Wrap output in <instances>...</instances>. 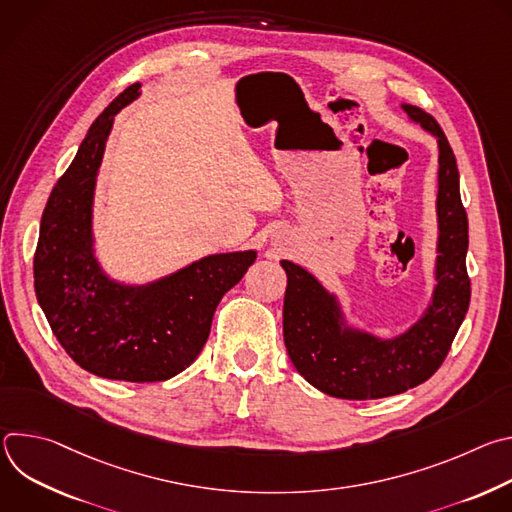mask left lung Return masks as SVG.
Wrapping results in <instances>:
<instances>
[{"label": "left lung", "instance_id": "1", "mask_svg": "<svg viewBox=\"0 0 512 512\" xmlns=\"http://www.w3.org/2000/svg\"><path fill=\"white\" fill-rule=\"evenodd\" d=\"M401 109L437 139V257L435 285L423 314L401 334L375 336L346 322L336 294L308 269L281 261L287 275L283 340L298 373L338 399H381L425 383L437 369L470 306L466 271L468 216L460 198V174L448 137L423 109Z\"/></svg>", "mask_w": 512, "mask_h": 512}]
</instances>
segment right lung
I'll list each match as a JSON object with an SVG mask.
<instances>
[{"label": "right lung", "mask_w": 512, "mask_h": 512, "mask_svg": "<svg viewBox=\"0 0 512 512\" xmlns=\"http://www.w3.org/2000/svg\"><path fill=\"white\" fill-rule=\"evenodd\" d=\"M139 87H127L95 119L52 188L40 221L34 289L54 336L79 367L103 379L156 383L196 360L218 302L257 251L206 255L143 285L103 271L93 237L97 174L115 115L141 95Z\"/></svg>", "instance_id": "add662e5"}]
</instances>
